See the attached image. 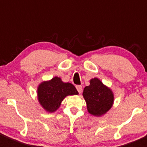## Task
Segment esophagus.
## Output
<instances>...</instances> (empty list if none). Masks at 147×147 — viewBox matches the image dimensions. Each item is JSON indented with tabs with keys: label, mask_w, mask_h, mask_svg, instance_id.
I'll list each match as a JSON object with an SVG mask.
<instances>
[{
	"label": "esophagus",
	"mask_w": 147,
	"mask_h": 147,
	"mask_svg": "<svg viewBox=\"0 0 147 147\" xmlns=\"http://www.w3.org/2000/svg\"><path fill=\"white\" fill-rule=\"evenodd\" d=\"M76 88L77 90H78L79 93H81V92H82V86H81V85H76Z\"/></svg>",
	"instance_id": "34e87169"
}]
</instances>
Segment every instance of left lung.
Wrapping results in <instances>:
<instances>
[{"label": "left lung", "instance_id": "1", "mask_svg": "<svg viewBox=\"0 0 147 147\" xmlns=\"http://www.w3.org/2000/svg\"><path fill=\"white\" fill-rule=\"evenodd\" d=\"M82 95L86 102L88 113L97 117L107 113L114 102L113 90L104 85L98 78H92L90 80V85L85 87Z\"/></svg>", "mask_w": 147, "mask_h": 147}]
</instances>
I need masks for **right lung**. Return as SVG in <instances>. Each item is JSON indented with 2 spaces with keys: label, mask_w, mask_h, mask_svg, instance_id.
Wrapping results in <instances>:
<instances>
[{
  "label": "right lung",
  "mask_w": 147,
  "mask_h": 147,
  "mask_svg": "<svg viewBox=\"0 0 147 147\" xmlns=\"http://www.w3.org/2000/svg\"><path fill=\"white\" fill-rule=\"evenodd\" d=\"M75 95H78L75 87L69 82H64L57 76L43 81L37 87L38 101L48 113L57 111L67 96Z\"/></svg>",
  "instance_id": "obj_1"
}]
</instances>
